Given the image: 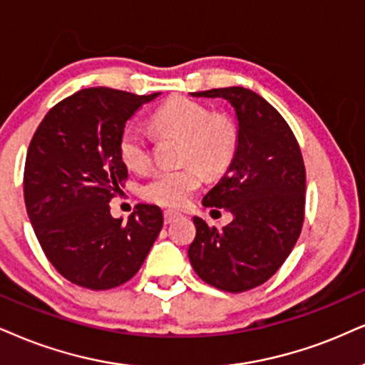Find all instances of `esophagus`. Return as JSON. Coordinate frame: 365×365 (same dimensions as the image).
Wrapping results in <instances>:
<instances>
[{
    "label": "esophagus",
    "mask_w": 365,
    "mask_h": 365,
    "mask_svg": "<svg viewBox=\"0 0 365 365\" xmlns=\"http://www.w3.org/2000/svg\"><path fill=\"white\" fill-rule=\"evenodd\" d=\"M181 217H182V215L178 213V211H174V210H165L164 211V222H165V225L173 223V222H175V220L181 218Z\"/></svg>",
    "instance_id": "esophagus-1"
}]
</instances>
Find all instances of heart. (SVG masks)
<instances>
[{
	"label": "heart",
	"mask_w": 365,
	"mask_h": 365,
	"mask_svg": "<svg viewBox=\"0 0 365 365\" xmlns=\"http://www.w3.org/2000/svg\"><path fill=\"white\" fill-rule=\"evenodd\" d=\"M152 130L160 135L182 137L181 160L196 162L206 173L223 170L235 152L237 132L227 116L213 115L210 108L192 100H174L152 118ZM150 133L140 123H130L121 132L118 154L125 168L143 173L152 162ZM197 165L162 169L143 184L142 196L162 206H181L203 182Z\"/></svg>",
	"instance_id": "heart-1"
}]
</instances>
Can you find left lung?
<instances>
[{"mask_svg": "<svg viewBox=\"0 0 365 365\" xmlns=\"http://www.w3.org/2000/svg\"><path fill=\"white\" fill-rule=\"evenodd\" d=\"M222 98L237 118V145L223 178L203 197L206 208L233 215L223 230L195 217L187 250L195 272L208 284L244 292L277 272L298 240L304 220L307 173L289 125L262 96L245 88L191 93Z\"/></svg>", "mask_w": 365, "mask_h": 365, "instance_id": "8db88e82", "label": "left lung"}]
</instances>
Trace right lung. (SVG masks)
<instances>
[{"mask_svg": "<svg viewBox=\"0 0 365 365\" xmlns=\"http://www.w3.org/2000/svg\"><path fill=\"white\" fill-rule=\"evenodd\" d=\"M160 93L81 89L45 115L26 152V213L40 247L67 281L88 289L127 282L162 230L159 206L138 205L127 225L110 215L128 169L118 142L138 108Z\"/></svg>", "mask_w": 365, "mask_h": 365, "instance_id": "right-lung-1", "label": "right lung"}]
</instances>
